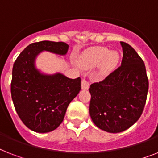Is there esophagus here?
I'll return each mask as SVG.
<instances>
[{"instance_id": "34e87169", "label": "esophagus", "mask_w": 158, "mask_h": 158, "mask_svg": "<svg viewBox=\"0 0 158 158\" xmlns=\"http://www.w3.org/2000/svg\"><path fill=\"white\" fill-rule=\"evenodd\" d=\"M89 86H90V83L89 82L85 79H82V82H81V88L83 90H88V88H89Z\"/></svg>"}]
</instances>
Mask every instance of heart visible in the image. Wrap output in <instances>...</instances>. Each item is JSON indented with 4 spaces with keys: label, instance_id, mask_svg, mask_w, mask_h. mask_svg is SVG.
Listing matches in <instances>:
<instances>
[{
    "label": "heart",
    "instance_id": "heart-1",
    "mask_svg": "<svg viewBox=\"0 0 158 158\" xmlns=\"http://www.w3.org/2000/svg\"><path fill=\"white\" fill-rule=\"evenodd\" d=\"M119 61V54L116 51L110 52L106 47L88 48L78 58V63L83 69H92L101 65L100 73L106 75L114 70Z\"/></svg>",
    "mask_w": 158,
    "mask_h": 158
}]
</instances>
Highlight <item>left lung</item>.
I'll return each mask as SVG.
<instances>
[{
    "label": "left lung",
    "instance_id": "8db88e82",
    "mask_svg": "<svg viewBox=\"0 0 158 158\" xmlns=\"http://www.w3.org/2000/svg\"><path fill=\"white\" fill-rule=\"evenodd\" d=\"M121 66L102 81L91 84L89 113L97 127L118 133L140 118L145 106L148 79L145 65L136 51L121 41Z\"/></svg>",
    "mask_w": 158,
    "mask_h": 158
}]
</instances>
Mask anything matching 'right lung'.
<instances>
[{
	"label": "right lung",
	"instance_id": "add662e5",
	"mask_svg": "<svg viewBox=\"0 0 158 158\" xmlns=\"http://www.w3.org/2000/svg\"><path fill=\"white\" fill-rule=\"evenodd\" d=\"M68 48L64 42H35L23 50L14 63L10 86L14 106L22 122L35 132H49L58 127L69 104L81 90L79 77L44 75L35 68V58L41 51L64 55Z\"/></svg>",
	"mask_w": 158,
	"mask_h": 158
}]
</instances>
